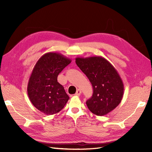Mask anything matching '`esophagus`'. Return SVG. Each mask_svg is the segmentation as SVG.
<instances>
[{
  "label": "esophagus",
  "mask_w": 152,
  "mask_h": 152,
  "mask_svg": "<svg viewBox=\"0 0 152 152\" xmlns=\"http://www.w3.org/2000/svg\"><path fill=\"white\" fill-rule=\"evenodd\" d=\"M81 93H82L81 90H80V89H78V90H77V91H76V93L75 95H76V96H80V95H81Z\"/></svg>",
  "instance_id": "1"
}]
</instances>
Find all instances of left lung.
Segmentation results:
<instances>
[{"label":"left lung","mask_w":152,"mask_h":152,"mask_svg":"<svg viewBox=\"0 0 152 152\" xmlns=\"http://www.w3.org/2000/svg\"><path fill=\"white\" fill-rule=\"evenodd\" d=\"M76 63L93 86V95L86 101L89 110L101 116L117 107L124 95V86L114 66L101 56L76 57Z\"/></svg>","instance_id":"1"}]
</instances>
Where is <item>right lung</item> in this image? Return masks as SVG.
Returning <instances> with one entry per match:
<instances>
[{"label":"right lung","mask_w":152,"mask_h":152,"mask_svg":"<svg viewBox=\"0 0 152 152\" xmlns=\"http://www.w3.org/2000/svg\"><path fill=\"white\" fill-rule=\"evenodd\" d=\"M71 59L59 53L43 55L35 64L27 86L28 98L34 107L46 115L57 114L69 101L62 85L57 82L59 74Z\"/></svg>","instance_id":"right-lung-1"}]
</instances>
